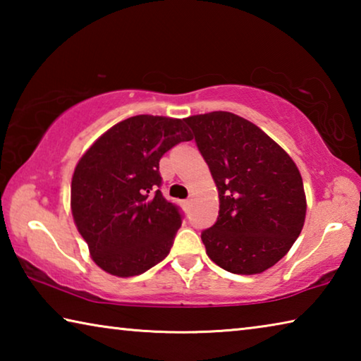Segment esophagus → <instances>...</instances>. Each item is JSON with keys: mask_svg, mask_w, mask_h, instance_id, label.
Instances as JSON below:
<instances>
[{"mask_svg": "<svg viewBox=\"0 0 361 361\" xmlns=\"http://www.w3.org/2000/svg\"><path fill=\"white\" fill-rule=\"evenodd\" d=\"M192 204V199H186V200H183V207H185V209H189V205Z\"/></svg>", "mask_w": 361, "mask_h": 361, "instance_id": "1", "label": "esophagus"}]
</instances>
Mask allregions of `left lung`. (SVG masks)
Segmentation results:
<instances>
[{"mask_svg":"<svg viewBox=\"0 0 361 361\" xmlns=\"http://www.w3.org/2000/svg\"><path fill=\"white\" fill-rule=\"evenodd\" d=\"M185 122L219 197L216 223L200 235L207 255L232 274L264 272L288 253L304 226L307 205L296 164L237 114L213 111Z\"/></svg>","mask_w":361,"mask_h":361,"instance_id":"left-lung-1","label":"left lung"}]
</instances>
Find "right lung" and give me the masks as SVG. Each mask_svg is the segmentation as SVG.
I'll return each mask as SVG.
<instances>
[{"label":"right lung","instance_id":"add662e5","mask_svg":"<svg viewBox=\"0 0 361 361\" xmlns=\"http://www.w3.org/2000/svg\"><path fill=\"white\" fill-rule=\"evenodd\" d=\"M189 140L185 119L140 114L113 126L79 159L73 218L105 272L140 276L169 255L183 215L159 189V161Z\"/></svg>","mask_w":361,"mask_h":361}]
</instances>
